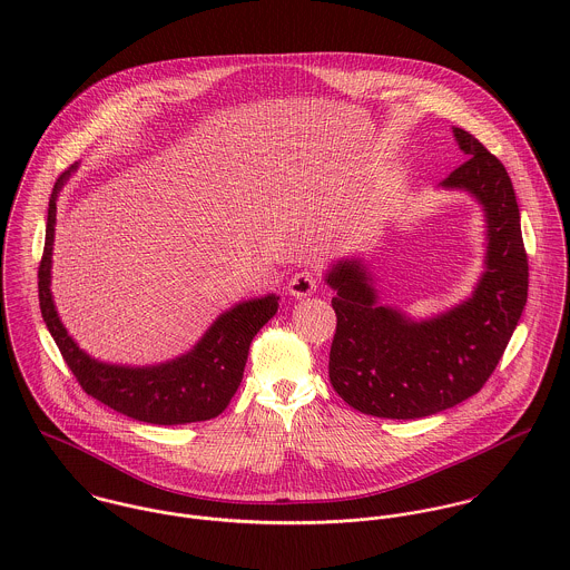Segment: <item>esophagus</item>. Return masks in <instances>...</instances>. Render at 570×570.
<instances>
[{
    "instance_id": "1",
    "label": "esophagus",
    "mask_w": 570,
    "mask_h": 570,
    "mask_svg": "<svg viewBox=\"0 0 570 570\" xmlns=\"http://www.w3.org/2000/svg\"><path fill=\"white\" fill-rule=\"evenodd\" d=\"M316 289H318V278L314 276V272H307V269L294 274L287 285V292L294 298H307V296L316 294Z\"/></svg>"
}]
</instances>
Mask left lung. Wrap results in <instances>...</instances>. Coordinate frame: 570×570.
<instances>
[{
    "mask_svg": "<svg viewBox=\"0 0 570 570\" xmlns=\"http://www.w3.org/2000/svg\"><path fill=\"white\" fill-rule=\"evenodd\" d=\"M468 158L441 190L470 195L483 213V272L470 296L428 318L384 305L377 276L360 256L325 272L337 326L328 377L348 406L384 419H419L476 395L527 305L529 263L520 210L504 166L468 131L452 127Z\"/></svg>",
    "mask_w": 570,
    "mask_h": 570,
    "instance_id": "obj_1",
    "label": "left lung"
}]
</instances>
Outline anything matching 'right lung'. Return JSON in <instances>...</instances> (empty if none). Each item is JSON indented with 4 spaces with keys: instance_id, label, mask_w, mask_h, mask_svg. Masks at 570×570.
Instances as JSON below:
<instances>
[{
    "instance_id": "obj_1",
    "label": "right lung",
    "mask_w": 570,
    "mask_h": 570,
    "mask_svg": "<svg viewBox=\"0 0 570 570\" xmlns=\"http://www.w3.org/2000/svg\"><path fill=\"white\" fill-rule=\"evenodd\" d=\"M77 168L79 163L72 164L52 188L46 247L39 265L41 316L63 360L87 395L131 419L156 425H179L222 414L242 386L249 342L261 326L274 318L281 296L265 294L235 303L213 321L193 348L166 362L131 366L89 355L63 325L50 287L57 202Z\"/></svg>"
}]
</instances>
